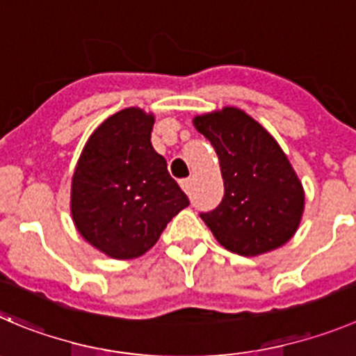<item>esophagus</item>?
<instances>
[{
    "instance_id": "1",
    "label": "esophagus",
    "mask_w": 356,
    "mask_h": 356,
    "mask_svg": "<svg viewBox=\"0 0 356 356\" xmlns=\"http://www.w3.org/2000/svg\"><path fill=\"white\" fill-rule=\"evenodd\" d=\"M181 188H182V191H184V193L189 195V191H191V181H189V179H182Z\"/></svg>"
}]
</instances>
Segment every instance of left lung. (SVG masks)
<instances>
[{
	"label": "left lung",
	"instance_id": "8db88e82",
	"mask_svg": "<svg viewBox=\"0 0 356 356\" xmlns=\"http://www.w3.org/2000/svg\"><path fill=\"white\" fill-rule=\"evenodd\" d=\"M193 126L219 159L225 197L200 214L216 241L241 257L286 244L302 221L304 186L270 133L237 107L195 115Z\"/></svg>",
	"mask_w": 356,
	"mask_h": 356
}]
</instances>
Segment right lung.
Returning <instances> with one entry per match:
<instances>
[{
    "instance_id": "right-lung-1",
    "label": "right lung",
    "mask_w": 356,
    "mask_h": 356,
    "mask_svg": "<svg viewBox=\"0 0 356 356\" xmlns=\"http://www.w3.org/2000/svg\"><path fill=\"white\" fill-rule=\"evenodd\" d=\"M154 114L128 107L86 142L72 177L70 212L86 242L114 260L138 258L189 200L152 149Z\"/></svg>"
}]
</instances>
